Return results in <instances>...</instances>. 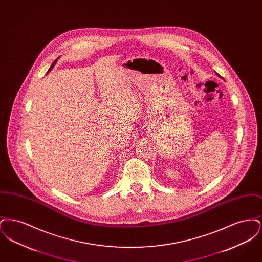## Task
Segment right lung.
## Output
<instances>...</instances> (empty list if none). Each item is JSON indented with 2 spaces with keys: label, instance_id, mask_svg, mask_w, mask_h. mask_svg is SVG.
Here are the masks:
<instances>
[{
  "label": "right lung",
  "instance_id": "obj_1",
  "mask_svg": "<svg viewBox=\"0 0 262 262\" xmlns=\"http://www.w3.org/2000/svg\"><path fill=\"white\" fill-rule=\"evenodd\" d=\"M57 60H58V59H57ZM57 60H55V61H54V62H53V63H52V66H51L50 69H49V71H48V72H50L51 70H52V69H53V67H54V66H55V63H56V62H57Z\"/></svg>",
  "mask_w": 262,
  "mask_h": 262
}]
</instances>
